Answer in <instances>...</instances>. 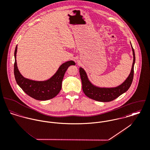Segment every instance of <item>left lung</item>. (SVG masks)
Here are the masks:
<instances>
[{
    "label": "left lung",
    "mask_w": 150,
    "mask_h": 150,
    "mask_svg": "<svg viewBox=\"0 0 150 150\" xmlns=\"http://www.w3.org/2000/svg\"><path fill=\"white\" fill-rule=\"evenodd\" d=\"M133 55V62L127 78L120 85L115 87H100L94 85L88 79L86 71L80 67V75L82 82V88L84 93L88 98L100 102H110L117 98L118 97L126 92L130 88L133 79L134 66L135 63V53L130 42Z\"/></svg>",
    "instance_id": "1"
}]
</instances>
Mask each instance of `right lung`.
<instances>
[{
  "label": "right lung",
  "mask_w": 150,
  "mask_h": 150,
  "mask_svg": "<svg viewBox=\"0 0 150 150\" xmlns=\"http://www.w3.org/2000/svg\"><path fill=\"white\" fill-rule=\"evenodd\" d=\"M17 45L14 51L15 62L14 64V74L17 84L30 97L40 100H50L56 97L62 88V83L68 67L75 65L73 60L67 61L60 66L54 74L50 79L45 81H34L26 79L20 73L16 61Z\"/></svg>",
  "instance_id": "right-lung-1"
}]
</instances>
